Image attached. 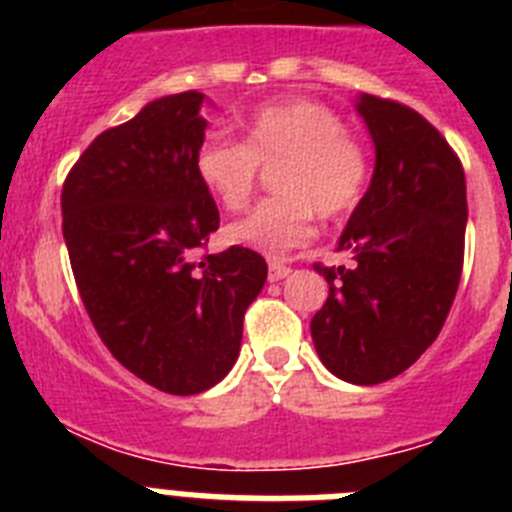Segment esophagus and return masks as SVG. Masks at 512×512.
Listing matches in <instances>:
<instances>
[{"label":"esophagus","instance_id":"34e87169","mask_svg":"<svg viewBox=\"0 0 512 512\" xmlns=\"http://www.w3.org/2000/svg\"><path fill=\"white\" fill-rule=\"evenodd\" d=\"M289 266L284 261H269V282H282L284 277H289Z\"/></svg>","mask_w":512,"mask_h":512}]
</instances>
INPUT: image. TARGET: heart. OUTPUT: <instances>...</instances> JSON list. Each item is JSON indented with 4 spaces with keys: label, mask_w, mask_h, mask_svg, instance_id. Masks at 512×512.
<instances>
[{
    "label": "heart",
    "mask_w": 512,
    "mask_h": 512,
    "mask_svg": "<svg viewBox=\"0 0 512 512\" xmlns=\"http://www.w3.org/2000/svg\"><path fill=\"white\" fill-rule=\"evenodd\" d=\"M279 197L264 200L228 228L256 251L287 253L307 243L312 217H338L361 200L369 176L366 148L341 117L312 99L261 107L243 125V143L207 138L194 151V174L225 210H243L259 184V166H277Z\"/></svg>",
    "instance_id": "1"
}]
</instances>
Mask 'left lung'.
I'll return each mask as SVG.
<instances>
[{
    "instance_id": "1",
    "label": "left lung",
    "mask_w": 512,
    "mask_h": 512,
    "mask_svg": "<svg viewBox=\"0 0 512 512\" xmlns=\"http://www.w3.org/2000/svg\"><path fill=\"white\" fill-rule=\"evenodd\" d=\"M356 110L377 161L338 241L354 266L315 264L328 300L310 333L328 372L351 384H379L420 359L454 305L467 182L459 156L423 115L374 94H361Z\"/></svg>"
}]
</instances>
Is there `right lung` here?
I'll use <instances>...</instances> for the list:
<instances>
[{"mask_svg": "<svg viewBox=\"0 0 512 512\" xmlns=\"http://www.w3.org/2000/svg\"><path fill=\"white\" fill-rule=\"evenodd\" d=\"M202 102L169 94L104 130L61 192L63 241L94 330L128 372L169 395H200L233 369L243 315L266 282L251 248L192 259L220 225L194 174Z\"/></svg>", "mask_w": 512, "mask_h": 512, "instance_id": "1", "label": "right lung"}]
</instances>
